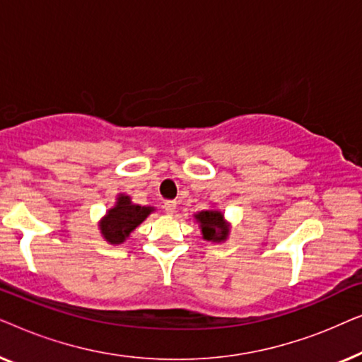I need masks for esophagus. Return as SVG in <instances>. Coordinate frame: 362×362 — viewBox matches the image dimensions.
<instances>
[{"mask_svg": "<svg viewBox=\"0 0 362 362\" xmlns=\"http://www.w3.org/2000/svg\"><path fill=\"white\" fill-rule=\"evenodd\" d=\"M165 212L168 216H173L176 212V202L175 201H166L165 202Z\"/></svg>", "mask_w": 362, "mask_h": 362, "instance_id": "esophagus-1", "label": "esophagus"}]
</instances>
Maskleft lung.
<instances>
[{"mask_svg": "<svg viewBox=\"0 0 362 362\" xmlns=\"http://www.w3.org/2000/svg\"><path fill=\"white\" fill-rule=\"evenodd\" d=\"M194 221L199 224L202 239L212 244H221L229 239L230 234V224L226 221L224 212L221 209H204L201 212H196Z\"/></svg>", "mask_w": 362, "mask_h": 362, "instance_id": "1", "label": "left lung"}]
</instances>
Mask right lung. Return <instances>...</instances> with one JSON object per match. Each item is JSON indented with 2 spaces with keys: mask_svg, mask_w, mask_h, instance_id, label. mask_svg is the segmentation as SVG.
<instances>
[{
  "mask_svg": "<svg viewBox=\"0 0 362 362\" xmlns=\"http://www.w3.org/2000/svg\"><path fill=\"white\" fill-rule=\"evenodd\" d=\"M153 211H155L153 206L135 204L130 196L120 192L115 197V204L98 222V230L108 244L120 245Z\"/></svg>",
  "mask_w": 362,
  "mask_h": 362,
  "instance_id": "right-lung-1",
  "label": "right lung"
}]
</instances>
